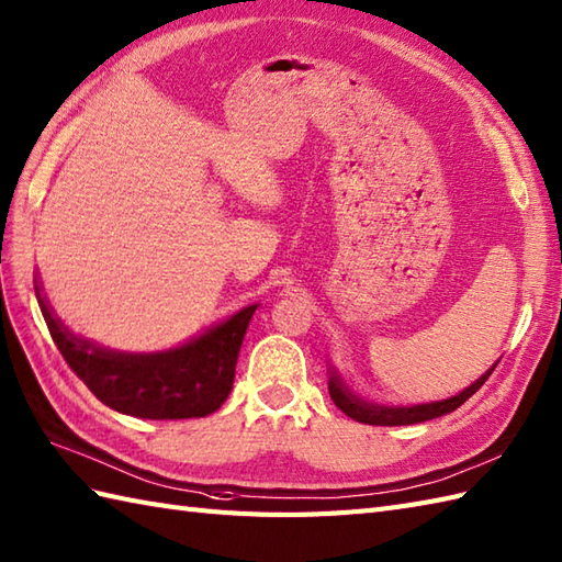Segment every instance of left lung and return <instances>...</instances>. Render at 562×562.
<instances>
[{
    "label": "left lung",
    "instance_id": "8db88e82",
    "mask_svg": "<svg viewBox=\"0 0 562 562\" xmlns=\"http://www.w3.org/2000/svg\"><path fill=\"white\" fill-rule=\"evenodd\" d=\"M501 361V359H498ZM498 361L493 363V367L476 378V381L464 387L462 393L452 395L448 400H438V402H424V404H375L359 397L355 390H351L345 381L340 371L335 367H330V378H328V390H330V397L333 402L340 407L347 416L351 419L359 422V424H371V426H407V424H422V422H430V419H438L442 414H450L462 404L472 397L476 390L488 381V375L493 373V369L498 367Z\"/></svg>",
    "mask_w": 562,
    "mask_h": 562
}]
</instances>
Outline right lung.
Here are the masks:
<instances>
[{
  "label": "right lung",
  "instance_id": "add662e5",
  "mask_svg": "<svg viewBox=\"0 0 562 562\" xmlns=\"http://www.w3.org/2000/svg\"><path fill=\"white\" fill-rule=\"evenodd\" d=\"M47 330L71 371L110 409L138 419H199L222 407L232 393L234 369L258 304L162 351H120L74 335L52 311L35 280Z\"/></svg>",
  "mask_w": 562,
  "mask_h": 562
}]
</instances>
